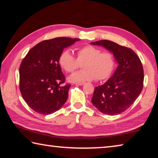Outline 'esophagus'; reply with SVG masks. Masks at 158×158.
Segmentation results:
<instances>
[{
	"label": "esophagus",
	"mask_w": 158,
	"mask_h": 158,
	"mask_svg": "<svg viewBox=\"0 0 158 158\" xmlns=\"http://www.w3.org/2000/svg\"><path fill=\"white\" fill-rule=\"evenodd\" d=\"M84 83H77V84H76V85H84Z\"/></svg>",
	"instance_id": "34e87169"
}]
</instances>
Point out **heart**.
Returning <instances> with one entry per match:
<instances>
[{
    "instance_id": "1",
    "label": "heart",
    "mask_w": 158,
    "mask_h": 158,
    "mask_svg": "<svg viewBox=\"0 0 158 158\" xmlns=\"http://www.w3.org/2000/svg\"><path fill=\"white\" fill-rule=\"evenodd\" d=\"M58 62L67 73H73L82 64L83 69L69 77L73 82L102 81L109 78L115 67V58L110 52H102L99 48L85 45L77 49V58L69 50H65L60 55Z\"/></svg>"
}]
</instances>
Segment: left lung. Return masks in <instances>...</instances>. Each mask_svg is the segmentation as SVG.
<instances>
[{
  "mask_svg": "<svg viewBox=\"0 0 158 158\" xmlns=\"http://www.w3.org/2000/svg\"><path fill=\"white\" fill-rule=\"evenodd\" d=\"M113 53L118 66L110 79L95 87L91 102L102 113L117 115L135 102L143 86V69L141 60L130 48L102 40L91 42Z\"/></svg>",
  "mask_w": 158,
  "mask_h": 158,
  "instance_id": "left-lung-1",
  "label": "left lung"
}]
</instances>
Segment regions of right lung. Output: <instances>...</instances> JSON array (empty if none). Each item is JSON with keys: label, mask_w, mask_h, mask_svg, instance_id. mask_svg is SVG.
I'll list each match as a JSON object with an SVG mask.
<instances>
[{"label": "right lung", "mask_w": 158, "mask_h": 158, "mask_svg": "<svg viewBox=\"0 0 158 158\" xmlns=\"http://www.w3.org/2000/svg\"><path fill=\"white\" fill-rule=\"evenodd\" d=\"M79 39L56 37L37 44L19 67V89L27 105L37 113L48 115L58 111L68 97L70 84L62 85L65 75L58 63L65 47Z\"/></svg>", "instance_id": "obj_1"}]
</instances>
